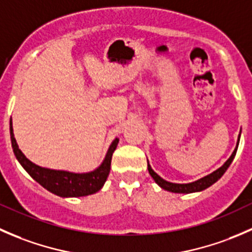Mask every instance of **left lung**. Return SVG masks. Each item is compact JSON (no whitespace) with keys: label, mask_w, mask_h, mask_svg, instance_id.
<instances>
[{"label":"left lung","mask_w":252,"mask_h":252,"mask_svg":"<svg viewBox=\"0 0 252 252\" xmlns=\"http://www.w3.org/2000/svg\"><path fill=\"white\" fill-rule=\"evenodd\" d=\"M239 136H240V135H239ZM238 142H239V140H238ZM236 150H238V146H236V149L234 150V152L232 154V156L228 158V161L225 162V163L223 164L220 168H218L217 171H215L213 173L207 175V177L201 178V179L196 180V182L189 183V184H175V183H169V182H167V180L162 179V178L159 177V175L157 173H155V172L152 171L151 167H150L149 163H147V168H149V173L151 174L152 178H154L155 182H156L157 184H158L159 187L162 188V189L167 190V191L180 192V194H182V192H183V194H189V192L201 191V190H205L206 188H208V187H211L212 184H215V183L217 182V180L220 179V178L225 173V171L228 169V167L230 166L232 161L234 159Z\"/></svg>","instance_id":"1"}]
</instances>
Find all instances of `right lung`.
<instances>
[{
  "mask_svg": "<svg viewBox=\"0 0 252 252\" xmlns=\"http://www.w3.org/2000/svg\"><path fill=\"white\" fill-rule=\"evenodd\" d=\"M9 130H11V141L13 152L19 163L23 166V168L30 174L32 179H35L40 185H42L45 189L62 197L86 196V195L97 192L103 187L106 179H107L111 169L112 155H113L117 144H118V139L112 142L107 155H106L105 161L94 172L81 174L70 173V172L42 168V167L32 163V161H29L23 155V152L18 147L16 139H14L13 128H12V121L11 124H9Z\"/></svg>",
  "mask_w": 252,
  "mask_h": 252,
  "instance_id": "right-lung-1",
  "label": "right lung"
}]
</instances>
